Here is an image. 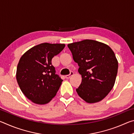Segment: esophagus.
I'll return each instance as SVG.
<instances>
[{
    "label": "esophagus",
    "instance_id": "esophagus-1",
    "mask_svg": "<svg viewBox=\"0 0 134 134\" xmlns=\"http://www.w3.org/2000/svg\"><path fill=\"white\" fill-rule=\"evenodd\" d=\"M73 74H74V72H72V71H71V72H70V74H68V75H66V76H65V77L66 78V79H69L70 77L72 76V75H73Z\"/></svg>",
    "mask_w": 134,
    "mask_h": 134
}]
</instances>
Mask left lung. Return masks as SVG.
I'll return each instance as SVG.
<instances>
[{
	"mask_svg": "<svg viewBox=\"0 0 134 134\" xmlns=\"http://www.w3.org/2000/svg\"><path fill=\"white\" fill-rule=\"evenodd\" d=\"M67 46L82 78L76 89L79 96L87 103L101 101L112 89L116 80L118 62L114 52L108 45L92 40Z\"/></svg>",
	"mask_w": 134,
	"mask_h": 134,
	"instance_id": "8db88e82",
	"label": "left lung"
}]
</instances>
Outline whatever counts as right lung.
<instances>
[{"label":"right lung","mask_w":134,"mask_h":134,"mask_svg":"<svg viewBox=\"0 0 134 134\" xmlns=\"http://www.w3.org/2000/svg\"><path fill=\"white\" fill-rule=\"evenodd\" d=\"M65 46L42 43L28 49L20 58L16 80L22 93L33 103L45 105L56 95L63 80L55 74L51 60Z\"/></svg>","instance_id":"1"}]
</instances>
